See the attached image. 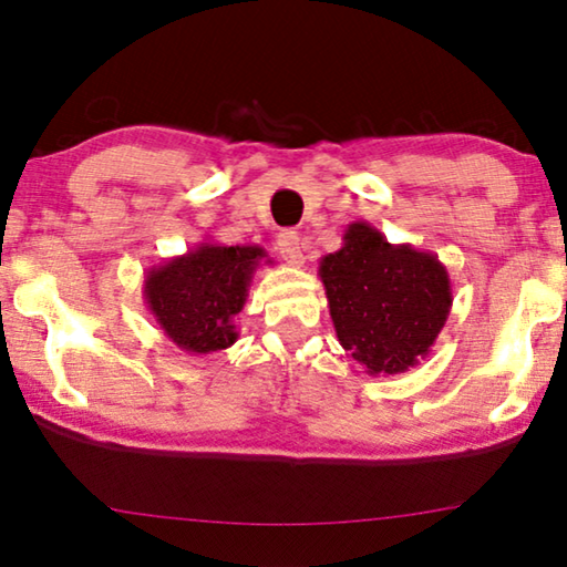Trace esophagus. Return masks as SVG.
Here are the masks:
<instances>
[{
  "mask_svg": "<svg viewBox=\"0 0 567 567\" xmlns=\"http://www.w3.org/2000/svg\"><path fill=\"white\" fill-rule=\"evenodd\" d=\"M277 252H280V257H282V260H285L287 265H297V267H300V265L305 262L300 235L292 233V229H287V233L277 235Z\"/></svg>",
  "mask_w": 567,
  "mask_h": 567,
  "instance_id": "esophagus-1",
  "label": "esophagus"
}]
</instances>
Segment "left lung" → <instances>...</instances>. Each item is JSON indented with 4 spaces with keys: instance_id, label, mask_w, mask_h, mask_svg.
Returning a JSON list of instances; mask_svg holds the SVG:
<instances>
[{
    "instance_id": "8db88e82",
    "label": "left lung",
    "mask_w": 567,
    "mask_h": 567,
    "mask_svg": "<svg viewBox=\"0 0 567 567\" xmlns=\"http://www.w3.org/2000/svg\"><path fill=\"white\" fill-rule=\"evenodd\" d=\"M338 340L372 378L425 360L453 307L445 265L412 245H390L368 223L344 229L342 247L320 260Z\"/></svg>"
}]
</instances>
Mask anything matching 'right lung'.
Wrapping results in <instances>:
<instances>
[{"instance_id":"1","label":"right lung","mask_w":567,"mask_h":567,"mask_svg":"<svg viewBox=\"0 0 567 567\" xmlns=\"http://www.w3.org/2000/svg\"><path fill=\"white\" fill-rule=\"evenodd\" d=\"M267 252L257 245L199 243L145 275V302L159 330L189 354L235 344V315L247 302L249 282Z\"/></svg>"}]
</instances>
